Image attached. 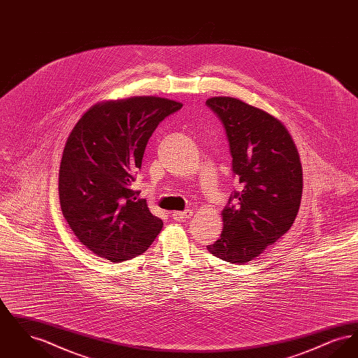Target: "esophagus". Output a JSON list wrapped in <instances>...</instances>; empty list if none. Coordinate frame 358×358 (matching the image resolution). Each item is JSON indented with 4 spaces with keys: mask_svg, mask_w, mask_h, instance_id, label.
<instances>
[{
    "mask_svg": "<svg viewBox=\"0 0 358 358\" xmlns=\"http://www.w3.org/2000/svg\"><path fill=\"white\" fill-rule=\"evenodd\" d=\"M193 215L192 210H184V212H173V219L177 222H185L187 219H190Z\"/></svg>",
    "mask_w": 358,
    "mask_h": 358,
    "instance_id": "1",
    "label": "esophagus"
}]
</instances>
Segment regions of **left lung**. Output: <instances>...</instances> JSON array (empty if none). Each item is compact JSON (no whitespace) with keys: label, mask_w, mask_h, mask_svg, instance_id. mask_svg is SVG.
I'll return each instance as SVG.
<instances>
[{"label":"left lung","mask_w":358,"mask_h":358,"mask_svg":"<svg viewBox=\"0 0 358 358\" xmlns=\"http://www.w3.org/2000/svg\"><path fill=\"white\" fill-rule=\"evenodd\" d=\"M206 104L224 124L232 171L241 190L236 205L222 210L220 238L208 251L229 263L244 264L282 238L295 220L303 189L298 149L285 124L267 111L231 96Z\"/></svg>","instance_id":"8db88e82"}]
</instances>
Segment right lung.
Returning a JSON list of instances; mask_svg holds the SVG:
<instances>
[{"instance_id":"right-lung-1","label":"right lung","mask_w":358,"mask_h":358,"mask_svg":"<svg viewBox=\"0 0 358 358\" xmlns=\"http://www.w3.org/2000/svg\"><path fill=\"white\" fill-rule=\"evenodd\" d=\"M182 103L133 96L98 103L72 129L59 171V197L72 232L114 263L143 254L164 222L131 189L149 138Z\"/></svg>"}]
</instances>
